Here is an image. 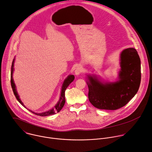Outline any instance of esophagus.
Here are the masks:
<instances>
[{"mask_svg": "<svg viewBox=\"0 0 152 152\" xmlns=\"http://www.w3.org/2000/svg\"><path fill=\"white\" fill-rule=\"evenodd\" d=\"M82 72V69L80 66H77L75 70V74L76 75H79Z\"/></svg>", "mask_w": 152, "mask_h": 152, "instance_id": "esophagus-1", "label": "esophagus"}]
</instances>
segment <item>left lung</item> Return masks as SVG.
<instances>
[{
    "instance_id": "obj_1",
    "label": "left lung",
    "mask_w": 152,
    "mask_h": 152,
    "mask_svg": "<svg viewBox=\"0 0 152 152\" xmlns=\"http://www.w3.org/2000/svg\"><path fill=\"white\" fill-rule=\"evenodd\" d=\"M119 80L102 83L88 76V99L100 110H115L125 106L137 94L141 82V61L137 51L128 48L121 53Z\"/></svg>"
}]
</instances>
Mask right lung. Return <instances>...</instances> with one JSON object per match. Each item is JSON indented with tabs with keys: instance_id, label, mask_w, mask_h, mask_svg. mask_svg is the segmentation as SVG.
I'll list each match as a JSON object with an SVG mask.
<instances>
[{
	"instance_id": "add662e5",
	"label": "right lung",
	"mask_w": 152,
	"mask_h": 152,
	"mask_svg": "<svg viewBox=\"0 0 152 152\" xmlns=\"http://www.w3.org/2000/svg\"><path fill=\"white\" fill-rule=\"evenodd\" d=\"M14 59L12 61V66H11V87L13 91V93L17 99V100L22 104L24 107V104L23 103L21 102V101L20 100V99H19V96L17 93L16 89H15V83L14 82L13 79H12V73H13V70H14ZM75 79V76L73 75H70L67 77V78L64 80L62 86V90H61V97L59 99V102H58V103L55 106V107L53 108H52V110H50L48 111L45 112V113H35L34 112H32V111L29 110L31 113L37 115H39V116H48V115H53L55 114L56 113H59L62 108L63 107L65 102H66V99H65V91L67 89V88L68 87V86L73 81V80Z\"/></svg>"
}]
</instances>
